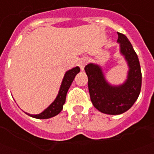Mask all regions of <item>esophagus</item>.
Segmentation results:
<instances>
[{
    "mask_svg": "<svg viewBox=\"0 0 154 154\" xmlns=\"http://www.w3.org/2000/svg\"><path fill=\"white\" fill-rule=\"evenodd\" d=\"M87 63V58L86 57H82V58H81L79 62H78V66L80 67L81 70L83 71L84 70V67L86 66V64Z\"/></svg>",
    "mask_w": 154,
    "mask_h": 154,
    "instance_id": "obj_1",
    "label": "esophagus"
}]
</instances>
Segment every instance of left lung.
I'll return each instance as SVG.
<instances>
[{
	"label": "left lung",
	"instance_id": "1",
	"mask_svg": "<svg viewBox=\"0 0 154 154\" xmlns=\"http://www.w3.org/2000/svg\"><path fill=\"white\" fill-rule=\"evenodd\" d=\"M119 54L128 66L126 79L119 85L110 83L101 66L90 63L85 67L91 100L95 108L107 115H120L129 110L140 93L142 74L139 58L125 35L118 33Z\"/></svg>",
	"mask_w": 154,
	"mask_h": 154
}]
</instances>
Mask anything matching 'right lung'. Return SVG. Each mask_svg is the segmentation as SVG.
I'll list each match as a JSON object with an SVG mask.
<instances>
[{"instance_id":"add662e5","label":"right lung","mask_w":154,"mask_h":154,"mask_svg":"<svg viewBox=\"0 0 154 154\" xmlns=\"http://www.w3.org/2000/svg\"><path fill=\"white\" fill-rule=\"evenodd\" d=\"M79 72H80L79 67H75L65 72L63 81H62V83H61L60 88L58 91V93H57L55 100L44 111H42L41 113L38 114V115H31V114L29 113L26 114L30 117L40 119H49V118H52V117L58 115L63 110V105L66 101L67 91L69 89V87H71L72 82H73L76 75L79 73Z\"/></svg>"}]
</instances>
